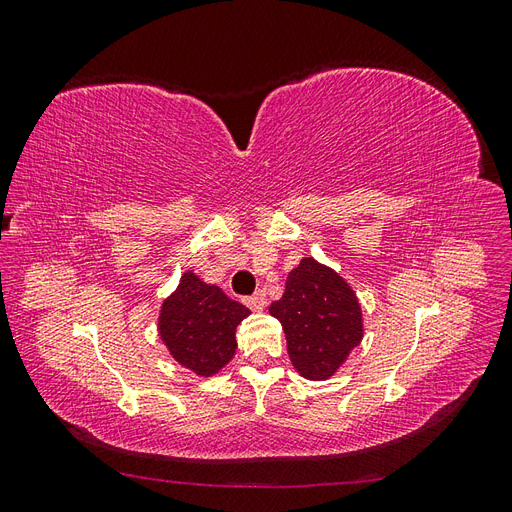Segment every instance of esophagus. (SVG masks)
Segmentation results:
<instances>
[{
	"instance_id": "esophagus-1",
	"label": "esophagus",
	"mask_w": 512,
	"mask_h": 512,
	"mask_svg": "<svg viewBox=\"0 0 512 512\" xmlns=\"http://www.w3.org/2000/svg\"><path fill=\"white\" fill-rule=\"evenodd\" d=\"M245 303L250 305L254 312H260V309H265V305H267V294L262 292V290H258L256 294H252V297H247Z\"/></svg>"
}]
</instances>
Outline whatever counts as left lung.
I'll use <instances>...</instances> for the list:
<instances>
[{
	"mask_svg": "<svg viewBox=\"0 0 512 512\" xmlns=\"http://www.w3.org/2000/svg\"><path fill=\"white\" fill-rule=\"evenodd\" d=\"M269 312L282 322L292 367L307 380L333 378L365 335L356 292L316 258H303L288 273L282 299Z\"/></svg>",
	"mask_w": 512,
	"mask_h": 512,
	"instance_id": "left-lung-1",
	"label": "left lung"
}]
</instances>
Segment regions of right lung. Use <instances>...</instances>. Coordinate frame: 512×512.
Returning a JSON list of instances; mask_svg holds the SVG:
<instances>
[{
    "instance_id": "right-lung-1",
    "label": "right lung",
    "mask_w": 512,
    "mask_h": 512,
    "mask_svg": "<svg viewBox=\"0 0 512 512\" xmlns=\"http://www.w3.org/2000/svg\"><path fill=\"white\" fill-rule=\"evenodd\" d=\"M247 316L250 309L228 299L220 286L185 271L179 286L162 301L158 335L181 367L198 378H211L235 356V331Z\"/></svg>"
}]
</instances>
